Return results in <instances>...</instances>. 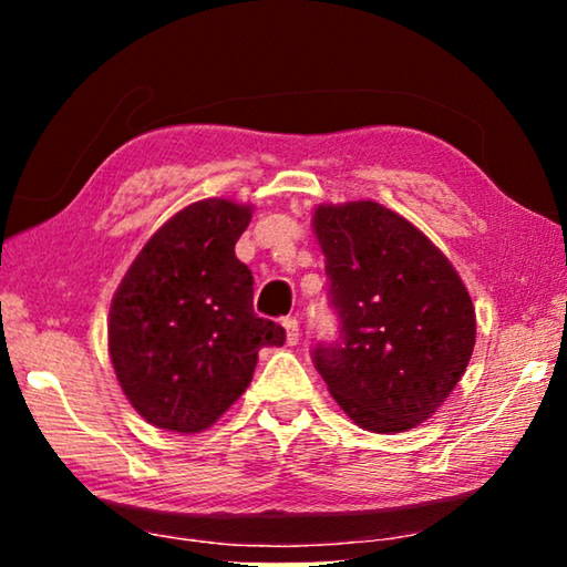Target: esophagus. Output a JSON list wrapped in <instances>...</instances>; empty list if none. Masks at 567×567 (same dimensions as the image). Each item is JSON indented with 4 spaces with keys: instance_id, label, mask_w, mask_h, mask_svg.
<instances>
[{
    "instance_id": "1",
    "label": "esophagus",
    "mask_w": 567,
    "mask_h": 567,
    "mask_svg": "<svg viewBox=\"0 0 567 567\" xmlns=\"http://www.w3.org/2000/svg\"><path fill=\"white\" fill-rule=\"evenodd\" d=\"M282 328H285V340L287 344H297L300 342V322L295 318H285L282 320Z\"/></svg>"
}]
</instances>
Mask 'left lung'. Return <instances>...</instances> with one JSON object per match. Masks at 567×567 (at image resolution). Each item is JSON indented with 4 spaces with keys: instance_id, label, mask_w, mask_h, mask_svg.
Here are the masks:
<instances>
[{
    "instance_id": "1",
    "label": "left lung",
    "mask_w": 567,
    "mask_h": 567,
    "mask_svg": "<svg viewBox=\"0 0 567 567\" xmlns=\"http://www.w3.org/2000/svg\"><path fill=\"white\" fill-rule=\"evenodd\" d=\"M315 237L340 340L315 368L348 417L370 433L420 425L450 398L475 348V307L453 262L372 199L320 205Z\"/></svg>"
}]
</instances>
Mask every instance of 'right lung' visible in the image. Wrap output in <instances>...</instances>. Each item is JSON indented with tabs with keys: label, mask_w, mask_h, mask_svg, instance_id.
<instances>
[{
	"label": "right lung",
	"mask_w": 567,
	"mask_h": 567,
	"mask_svg": "<svg viewBox=\"0 0 567 567\" xmlns=\"http://www.w3.org/2000/svg\"><path fill=\"white\" fill-rule=\"evenodd\" d=\"M252 205L209 197L179 209L134 257L112 297L110 358L150 425L195 435L243 395L280 324L252 310V272L235 245Z\"/></svg>",
	"instance_id": "1"
}]
</instances>
